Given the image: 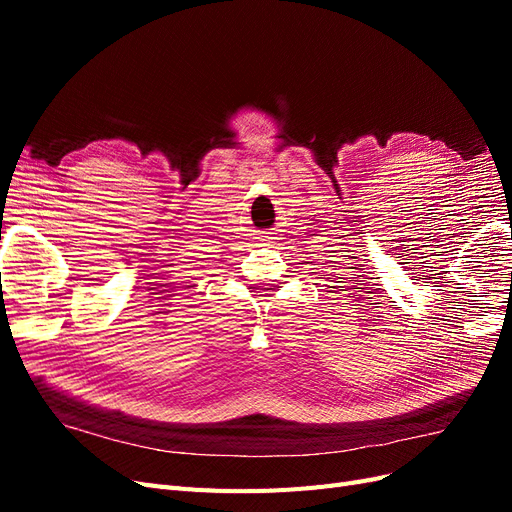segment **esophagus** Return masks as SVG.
I'll use <instances>...</instances> for the list:
<instances>
[{
    "mask_svg": "<svg viewBox=\"0 0 512 512\" xmlns=\"http://www.w3.org/2000/svg\"><path fill=\"white\" fill-rule=\"evenodd\" d=\"M277 232H271V230H262L260 232V241H262V245H275V237Z\"/></svg>",
    "mask_w": 512,
    "mask_h": 512,
    "instance_id": "34e87169",
    "label": "esophagus"
}]
</instances>
